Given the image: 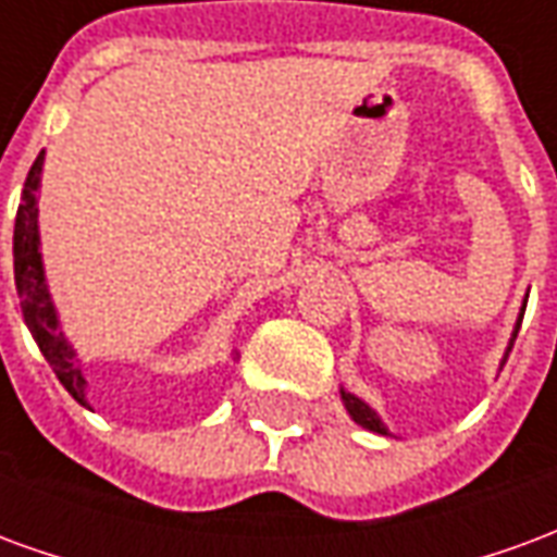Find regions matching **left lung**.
I'll list each match as a JSON object with an SVG mask.
<instances>
[{"mask_svg": "<svg viewBox=\"0 0 557 557\" xmlns=\"http://www.w3.org/2000/svg\"><path fill=\"white\" fill-rule=\"evenodd\" d=\"M522 315H525V310H522ZM519 325H522V319L516 322L513 339H516V334H519ZM513 339H510V346H507V355H510V349H513ZM507 355H504V363H507ZM343 403H346V409H349V414H351V418H355V423H361V426H367V430L382 432V435H387L385 423L375 418V411L370 409V406H367L363 399L351 397V394H346V391H343Z\"/></svg>", "mask_w": 557, "mask_h": 557, "instance_id": "8db88e82", "label": "left lung"}]
</instances>
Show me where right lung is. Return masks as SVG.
Segmentation results:
<instances>
[{"label": "right lung", "instance_id": "right-lung-1", "mask_svg": "<svg viewBox=\"0 0 557 557\" xmlns=\"http://www.w3.org/2000/svg\"><path fill=\"white\" fill-rule=\"evenodd\" d=\"M41 166L44 151L35 158L29 175H26L17 220H14V283H17L20 310H23V319H26L38 349L44 351V358L53 367L55 379L65 385L67 394L86 406V397H83L86 379H83V370H79L77 355L59 331L53 301H50V292H47V283H44L41 253H38V184H41Z\"/></svg>", "mask_w": 557, "mask_h": 557}]
</instances>
